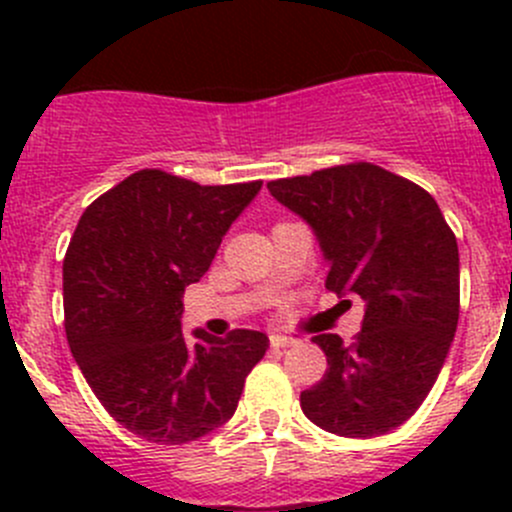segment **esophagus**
Returning a JSON list of instances; mask_svg holds the SVG:
<instances>
[{"mask_svg":"<svg viewBox=\"0 0 512 512\" xmlns=\"http://www.w3.org/2000/svg\"><path fill=\"white\" fill-rule=\"evenodd\" d=\"M270 344L275 349H285V347H294V344H297V339L282 337V334H270Z\"/></svg>","mask_w":512,"mask_h":512,"instance_id":"obj_1","label":"esophagus"}]
</instances>
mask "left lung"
<instances>
[{
	"instance_id": "1",
	"label": "left lung",
	"mask_w": 512,
	"mask_h": 512,
	"mask_svg": "<svg viewBox=\"0 0 512 512\" xmlns=\"http://www.w3.org/2000/svg\"><path fill=\"white\" fill-rule=\"evenodd\" d=\"M267 188L317 235L329 292L364 302L354 344L339 334L312 339L327 354V371L299 396L304 416L347 438L394 431L436 384L456 334V235L426 190L371 163Z\"/></svg>"
}]
</instances>
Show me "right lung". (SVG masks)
<instances>
[{"mask_svg": "<svg viewBox=\"0 0 512 512\" xmlns=\"http://www.w3.org/2000/svg\"><path fill=\"white\" fill-rule=\"evenodd\" d=\"M262 180L198 185L146 168L96 198L64 260L66 339L96 399L160 446L198 441L230 421L270 347L255 329L225 339L180 332L185 287L215 260Z\"/></svg>", "mask_w": 512, "mask_h": 512, "instance_id": "add662e5", "label": "right lung"}]
</instances>
